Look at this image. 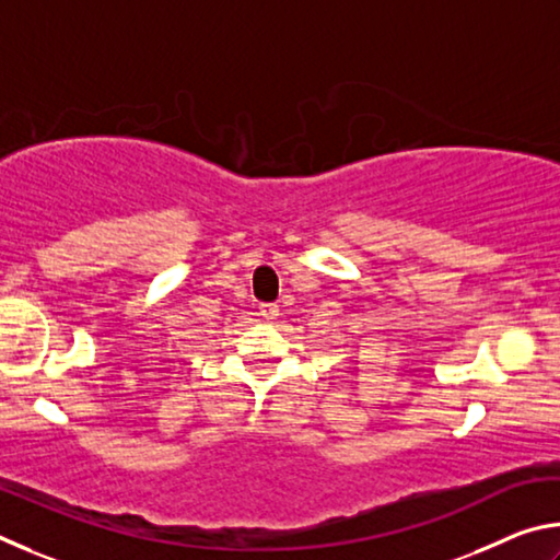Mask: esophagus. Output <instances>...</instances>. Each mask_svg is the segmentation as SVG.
Masks as SVG:
<instances>
[{"label": "esophagus", "instance_id": "34e87169", "mask_svg": "<svg viewBox=\"0 0 560 560\" xmlns=\"http://www.w3.org/2000/svg\"><path fill=\"white\" fill-rule=\"evenodd\" d=\"M259 316L264 320H277L279 318V306H277V303H264V306L259 308Z\"/></svg>", "mask_w": 560, "mask_h": 560}]
</instances>
